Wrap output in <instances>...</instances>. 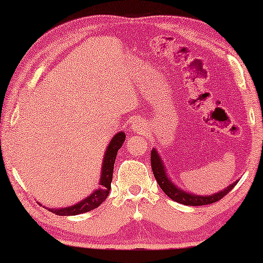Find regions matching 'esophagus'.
Wrapping results in <instances>:
<instances>
[{
  "label": "esophagus",
  "instance_id": "esophagus-1",
  "mask_svg": "<svg viewBox=\"0 0 263 263\" xmlns=\"http://www.w3.org/2000/svg\"><path fill=\"white\" fill-rule=\"evenodd\" d=\"M145 129H146V124L143 123V121L141 120H136L135 122H133L132 123V132L140 134V133L145 130Z\"/></svg>",
  "mask_w": 263,
  "mask_h": 263
}]
</instances>
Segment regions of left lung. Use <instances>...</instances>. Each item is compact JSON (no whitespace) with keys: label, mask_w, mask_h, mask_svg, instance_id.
<instances>
[{"label":"left lung","mask_w":263,"mask_h":263,"mask_svg":"<svg viewBox=\"0 0 263 263\" xmlns=\"http://www.w3.org/2000/svg\"><path fill=\"white\" fill-rule=\"evenodd\" d=\"M151 165H152L154 177H156L161 190H163L171 200H174L178 203L186 204V206H203V204L217 202V201L220 200L221 197H224L226 194H229V192H231V190L235 188L237 183H238V181H235L232 184L226 186L225 189H222L220 192L215 194H211V195H196V194L188 193L185 192V190L181 189L171 181V178L167 176L164 161L161 159V157L159 156V153H158V151L156 148L151 151Z\"/></svg>","instance_id":"8db88e82"}]
</instances>
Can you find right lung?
Listing matches in <instances>:
<instances>
[{"instance_id": "right-lung-1", "label": "right lung", "mask_w": 263, "mask_h": 263, "mask_svg": "<svg viewBox=\"0 0 263 263\" xmlns=\"http://www.w3.org/2000/svg\"><path fill=\"white\" fill-rule=\"evenodd\" d=\"M125 140V133L118 132L114 138L111 139L109 145L106 147L105 154L103 158V166L102 172H100V181L99 188L96 189L91 195L85 197L80 202L77 204H71L69 207L62 208H48L50 212L57 215H78L81 213H86L92 210H96L97 207L100 206L106 197L109 196L111 189V181H112L114 174V164L116 160V156L118 149L121 148Z\"/></svg>"}]
</instances>
